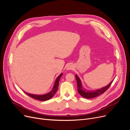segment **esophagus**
Here are the masks:
<instances>
[{"label": "esophagus", "mask_w": 130, "mask_h": 130, "mask_svg": "<svg viewBox=\"0 0 130 130\" xmlns=\"http://www.w3.org/2000/svg\"><path fill=\"white\" fill-rule=\"evenodd\" d=\"M73 69V66L72 64H69L67 67V70H72Z\"/></svg>", "instance_id": "1"}]
</instances>
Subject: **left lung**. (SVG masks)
<instances>
[{
	"label": "left lung",
	"mask_w": 130,
	"mask_h": 130,
	"mask_svg": "<svg viewBox=\"0 0 130 130\" xmlns=\"http://www.w3.org/2000/svg\"><path fill=\"white\" fill-rule=\"evenodd\" d=\"M75 77L76 79L77 84L78 92L82 96H83V98L86 99H92L99 96V95L103 94L105 91H107L108 88L110 87L113 80H112V81L111 83H110V84H108L107 86L101 88V89L97 90L95 91H88L85 89V88L83 87L82 85L80 79H79V78L78 77V76L77 75H75Z\"/></svg>",
	"instance_id": "left-lung-1"
}]
</instances>
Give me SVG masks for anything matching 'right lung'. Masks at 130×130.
<instances>
[{"label": "right lung", "instance_id": "1", "mask_svg": "<svg viewBox=\"0 0 130 130\" xmlns=\"http://www.w3.org/2000/svg\"><path fill=\"white\" fill-rule=\"evenodd\" d=\"M62 75H63V73H61L57 77L55 82V84H54V85L53 86L52 90L49 93H48L46 94H44V95H34V94H29V93H26L24 91V92L27 95H28L29 96L31 97V98L34 99H35V100H39V101H42L48 100L51 99V98H52L54 95L55 94V93H56V92L58 90V88L59 79H60V77H61V76H62Z\"/></svg>", "mask_w": 130, "mask_h": 130}]
</instances>
